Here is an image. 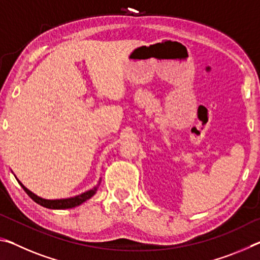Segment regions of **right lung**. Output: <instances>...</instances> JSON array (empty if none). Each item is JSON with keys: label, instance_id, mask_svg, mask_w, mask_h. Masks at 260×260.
<instances>
[{"label": "right lung", "instance_id": "add662e5", "mask_svg": "<svg viewBox=\"0 0 260 260\" xmlns=\"http://www.w3.org/2000/svg\"><path fill=\"white\" fill-rule=\"evenodd\" d=\"M100 183H101V181L99 182L98 186L94 187L93 189H90V190L81 193V195H78L76 197H71V199L54 200V201L43 200V199H41V197H38L37 195H34L32 191H29L28 189L25 188L21 183H20V186L23 187V189L26 191V193H27V195L30 197V199H32L34 202H37L38 204L45 206V208H48V209H70V208H74V206L80 205L81 203H83V202L89 200L91 196L95 195L96 191H98L99 187H100Z\"/></svg>", "mask_w": 260, "mask_h": 260}]
</instances>
